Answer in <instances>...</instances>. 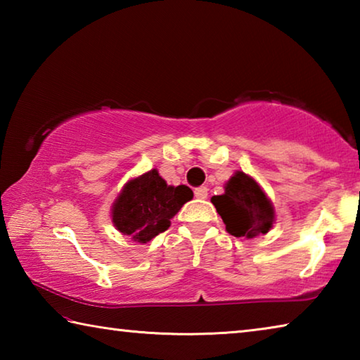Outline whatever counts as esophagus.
Listing matches in <instances>:
<instances>
[{"label": "esophagus", "instance_id": "obj_1", "mask_svg": "<svg viewBox=\"0 0 360 360\" xmlns=\"http://www.w3.org/2000/svg\"><path fill=\"white\" fill-rule=\"evenodd\" d=\"M193 193H195V197H197V198L205 200L206 197H208V188H206V187H197L193 191Z\"/></svg>", "mask_w": 360, "mask_h": 360}]
</instances>
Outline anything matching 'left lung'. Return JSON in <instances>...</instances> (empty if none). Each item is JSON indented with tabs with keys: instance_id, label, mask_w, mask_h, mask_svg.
<instances>
[{
	"instance_id": "1",
	"label": "left lung",
	"mask_w": 360,
	"mask_h": 360,
	"mask_svg": "<svg viewBox=\"0 0 360 360\" xmlns=\"http://www.w3.org/2000/svg\"><path fill=\"white\" fill-rule=\"evenodd\" d=\"M225 230L233 236L251 240L264 235L275 221L273 205L251 176L236 172L225 184V193L211 198Z\"/></svg>"
}]
</instances>
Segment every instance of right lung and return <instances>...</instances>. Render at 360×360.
I'll return each instance as SVG.
<instances>
[{"label": "right lung", "mask_w": 360, "mask_h": 360, "mask_svg": "<svg viewBox=\"0 0 360 360\" xmlns=\"http://www.w3.org/2000/svg\"><path fill=\"white\" fill-rule=\"evenodd\" d=\"M187 186H168L157 169L131 179L112 206V222L120 233L146 243L169 227L182 205L192 200Z\"/></svg>", "instance_id": "obj_1"}]
</instances>
